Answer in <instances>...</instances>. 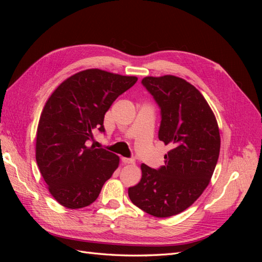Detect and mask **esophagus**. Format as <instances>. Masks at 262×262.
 I'll return each instance as SVG.
<instances>
[{
	"mask_svg": "<svg viewBox=\"0 0 262 262\" xmlns=\"http://www.w3.org/2000/svg\"><path fill=\"white\" fill-rule=\"evenodd\" d=\"M122 163H124V164H134V160H133V158H125V157H123L122 158Z\"/></svg>",
	"mask_w": 262,
	"mask_h": 262,
	"instance_id": "obj_1",
	"label": "esophagus"
}]
</instances>
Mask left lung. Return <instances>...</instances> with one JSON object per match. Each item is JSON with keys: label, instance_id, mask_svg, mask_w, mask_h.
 I'll return each mask as SVG.
<instances>
[{"label": "left lung", "instance_id": "obj_1", "mask_svg": "<svg viewBox=\"0 0 262 262\" xmlns=\"http://www.w3.org/2000/svg\"><path fill=\"white\" fill-rule=\"evenodd\" d=\"M142 84L161 107L158 139L172 148L160 169L141 165V180L128 194L150 215L168 217L188 209L210 184L220 155V129L203 95L184 78L146 76Z\"/></svg>", "mask_w": 262, "mask_h": 262}]
</instances>
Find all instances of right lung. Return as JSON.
<instances>
[{"label":"right lung","instance_id":"1","mask_svg":"<svg viewBox=\"0 0 262 262\" xmlns=\"http://www.w3.org/2000/svg\"><path fill=\"white\" fill-rule=\"evenodd\" d=\"M99 69L81 71L63 81L46 101L36 133V161L50 194L67 209H81L97 199L120 158L87 146L95 129L119 95L137 83Z\"/></svg>","mask_w":262,"mask_h":262}]
</instances>
